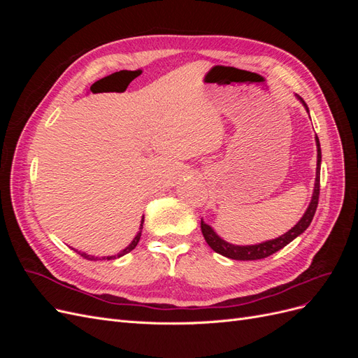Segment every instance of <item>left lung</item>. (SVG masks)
<instances>
[{
    "mask_svg": "<svg viewBox=\"0 0 358 358\" xmlns=\"http://www.w3.org/2000/svg\"><path fill=\"white\" fill-rule=\"evenodd\" d=\"M301 100V99H300ZM301 103L305 104V107L308 109L306 103L301 100ZM317 146H318V162H317V179H315V189H313V196H312V201L309 204L308 210L303 215V218L297 222V225L292 227V229L282 234L278 239L268 241L264 243L259 245H251V246H236L231 243H227L225 241H222L221 237L216 234L208 224H204L201 221V233L204 241L208 242V245L213 249L215 252H218L227 258L231 259H241V262H249V259H262V258H267L272 254L278 252L279 249H282L284 246H287L289 242H292L296 239L299 234H301L305 231L309 224L313 220V215H315V210L318 208V200H320V169H321V148H320V140L317 137Z\"/></svg>",
    "mask_w": 358,
    "mask_h": 358,
    "instance_id": "1",
    "label": "left lung"
}]
</instances>
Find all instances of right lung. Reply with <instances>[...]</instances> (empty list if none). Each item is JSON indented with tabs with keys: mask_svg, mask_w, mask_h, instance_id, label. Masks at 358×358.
<instances>
[{
	"mask_svg": "<svg viewBox=\"0 0 358 358\" xmlns=\"http://www.w3.org/2000/svg\"><path fill=\"white\" fill-rule=\"evenodd\" d=\"M143 221L145 220H142V224H140V231L137 233V236L134 237V241L131 242V243H129L125 249H124V251L121 252V254H117V255H112V257H107V259H115V258H117V257H122V255H125V254H128L129 251H133V249L137 246V243H138V241H140V236H142V229H143ZM76 252H78V251H76ZM78 254H80L85 259H91V262H94V259H96V258H94V257H91V255H88V254H85V252H78Z\"/></svg>",
	"mask_w": 358,
	"mask_h": 358,
	"instance_id": "add662e5",
	"label": "right lung"
}]
</instances>
